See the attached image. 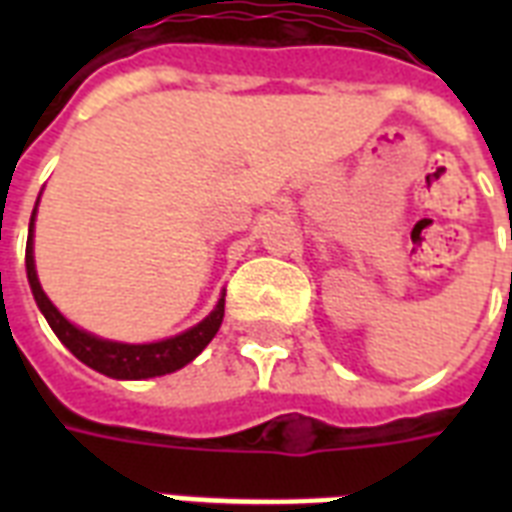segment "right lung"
Returning <instances> with one entry per match:
<instances>
[{
    "mask_svg": "<svg viewBox=\"0 0 512 512\" xmlns=\"http://www.w3.org/2000/svg\"><path fill=\"white\" fill-rule=\"evenodd\" d=\"M36 215V209H34ZM34 215H31V231H28L26 241V273L34 300L39 305V311L44 313V319L52 327V332L58 335V340L74 353L82 364L92 366L95 372L106 374V377H116V380H146V377H159V374H170L188 361L199 356L201 350L207 348L209 340L217 335V329L223 324L225 300L220 297V303L207 319L196 324L193 329L183 332V335L170 337L162 342H148V345H124V342L100 340L95 335H87L82 329H76L71 321H66L58 313V308L47 300V295L39 287L34 268Z\"/></svg>",
    "mask_w": 512,
    "mask_h": 512,
    "instance_id": "right-lung-1",
    "label": "right lung"
}]
</instances>
